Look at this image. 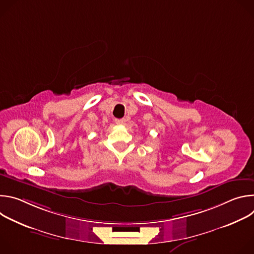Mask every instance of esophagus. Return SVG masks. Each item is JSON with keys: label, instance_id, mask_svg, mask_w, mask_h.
<instances>
[{"label": "esophagus", "instance_id": "esophagus-1", "mask_svg": "<svg viewBox=\"0 0 254 254\" xmlns=\"http://www.w3.org/2000/svg\"><path fill=\"white\" fill-rule=\"evenodd\" d=\"M116 123L118 125H125L126 124V120L125 119H117L116 120Z\"/></svg>", "mask_w": 254, "mask_h": 254}]
</instances>
